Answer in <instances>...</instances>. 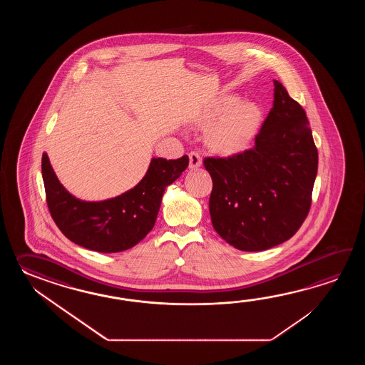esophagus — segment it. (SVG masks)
Returning <instances> with one entry per match:
<instances>
[{"instance_id": "obj_1", "label": "esophagus", "mask_w": 365, "mask_h": 365, "mask_svg": "<svg viewBox=\"0 0 365 365\" xmlns=\"http://www.w3.org/2000/svg\"><path fill=\"white\" fill-rule=\"evenodd\" d=\"M202 165V158L198 153H190L189 154V168L190 170H197Z\"/></svg>"}]
</instances>
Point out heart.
I'll list each match as a JSON object with an SVG mask.
<instances>
[{
	"mask_svg": "<svg viewBox=\"0 0 365 365\" xmlns=\"http://www.w3.org/2000/svg\"><path fill=\"white\" fill-rule=\"evenodd\" d=\"M262 113L252 103H241L236 96H225L203 110L195 125L206 132V142L214 151L233 155L248 148L259 126Z\"/></svg>",
	"mask_w": 365,
	"mask_h": 365,
	"instance_id": "obj_1",
	"label": "heart"
}]
</instances>
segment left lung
Instances as JSON below:
<instances>
[{"instance_id":"obj_1","label":"left lung","mask_w":365,"mask_h":365,"mask_svg":"<svg viewBox=\"0 0 365 365\" xmlns=\"http://www.w3.org/2000/svg\"><path fill=\"white\" fill-rule=\"evenodd\" d=\"M212 179L214 230L239 250L261 252L291 239L303 225L317 176L318 153L303 107L274 79L272 108L255 146L206 158Z\"/></svg>"}]
</instances>
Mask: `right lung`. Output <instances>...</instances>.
Wrapping results in <instances>:
<instances>
[{
	"instance_id": "right-lung-1",
	"label": "right lung",
	"mask_w": 365,
	"mask_h": 365,
	"mask_svg": "<svg viewBox=\"0 0 365 365\" xmlns=\"http://www.w3.org/2000/svg\"><path fill=\"white\" fill-rule=\"evenodd\" d=\"M187 164V155L176 160L153 158L143 179L128 192L104 201H83L63 187L44 153L41 175L48 209L74 244L101 253L123 252L153 230L165 187L179 179Z\"/></svg>"
}]
</instances>
